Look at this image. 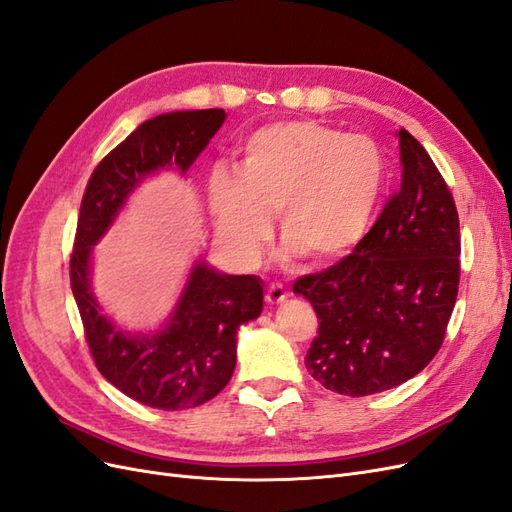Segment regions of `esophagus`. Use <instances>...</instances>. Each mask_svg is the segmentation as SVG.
Masks as SVG:
<instances>
[{"label": "esophagus", "mask_w": 512, "mask_h": 512, "mask_svg": "<svg viewBox=\"0 0 512 512\" xmlns=\"http://www.w3.org/2000/svg\"><path fill=\"white\" fill-rule=\"evenodd\" d=\"M290 297L288 294V290L282 286V284H271L269 288H267V303H271V305H280V303H284L286 299Z\"/></svg>", "instance_id": "34e87169"}]
</instances>
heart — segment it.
<instances>
[{
    "label": "heart",
    "mask_w": 512,
    "mask_h": 512,
    "mask_svg": "<svg viewBox=\"0 0 512 512\" xmlns=\"http://www.w3.org/2000/svg\"><path fill=\"white\" fill-rule=\"evenodd\" d=\"M384 156L365 134H339L309 119L273 121L245 136L237 175L215 170L207 207L226 250L254 262L277 211L286 252L314 262L359 243L384 190Z\"/></svg>",
    "instance_id": "heart-1"
}]
</instances>
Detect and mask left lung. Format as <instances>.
<instances>
[{"mask_svg":"<svg viewBox=\"0 0 512 512\" xmlns=\"http://www.w3.org/2000/svg\"><path fill=\"white\" fill-rule=\"evenodd\" d=\"M401 185L337 265L294 282L320 327L305 367L324 389L363 397L395 389L440 350L459 288V218L423 145L399 130Z\"/></svg>","mask_w":512,"mask_h":512,"instance_id":"obj_1","label":"left lung"}]
</instances>
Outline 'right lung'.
Returning <instances> with one entry per match:
<instances>
[{
    "label": "right lung",
    "instance_id": "1",
    "mask_svg": "<svg viewBox=\"0 0 512 512\" xmlns=\"http://www.w3.org/2000/svg\"><path fill=\"white\" fill-rule=\"evenodd\" d=\"M224 119V108H207L141 123L98 164L81 203L70 284L87 344L100 374L149 408H196L224 389L237 365L241 324L262 312V280L228 275L196 258L162 327L128 331L104 312L91 286L94 247L145 179L162 170L185 177Z\"/></svg>",
    "mask_w": 512,
    "mask_h": 512
}]
</instances>
